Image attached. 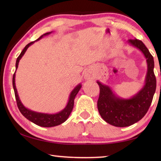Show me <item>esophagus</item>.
Returning a JSON list of instances; mask_svg holds the SVG:
<instances>
[{"mask_svg": "<svg viewBox=\"0 0 161 161\" xmlns=\"http://www.w3.org/2000/svg\"><path fill=\"white\" fill-rule=\"evenodd\" d=\"M84 78L87 80H93V79H94V75L90 70H87L86 71L85 74H84Z\"/></svg>", "mask_w": 161, "mask_h": 161, "instance_id": "1", "label": "esophagus"}]
</instances>
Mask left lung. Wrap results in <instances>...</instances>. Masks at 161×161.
<instances>
[{
    "label": "left lung",
    "mask_w": 161,
    "mask_h": 161,
    "mask_svg": "<svg viewBox=\"0 0 161 161\" xmlns=\"http://www.w3.org/2000/svg\"><path fill=\"white\" fill-rule=\"evenodd\" d=\"M128 43L138 49L146 59L147 74L143 86L129 99L117 96L107 84L97 81L100 89L97 107L102 119L116 127H126L136 123L146 115L156 89L154 60L148 48L139 40H129Z\"/></svg>",
    "instance_id": "obj_1"
}]
</instances>
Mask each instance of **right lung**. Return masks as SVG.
<instances>
[{"instance_id": "obj_1", "label": "right lung", "mask_w": 161, "mask_h": 161, "mask_svg": "<svg viewBox=\"0 0 161 161\" xmlns=\"http://www.w3.org/2000/svg\"><path fill=\"white\" fill-rule=\"evenodd\" d=\"M50 33H52V32L43 34L42 36H40L37 40H35V41H37V40H39L40 39H41L42 37H43V36H46V35H50ZM35 41L30 42L29 44L27 45L25 47H24L23 51L21 52L20 55H19L18 58H17V60H16L15 72H16V69H17L18 67V64H19V62H20V59L22 58V57L24 55V54L25 53V52L27 50H28V48L31 45L33 44ZM15 72L13 77V89H14L15 99H16V102H17L18 107L19 108V110H20V113L23 114V115L25 116L27 119H28L29 121H31V122H32V123L37 125V126H42V127L56 126H58V125H60L62 123H64V122L68 119V117L69 116L71 112H72L73 107H74V101L75 99V97L77 96L79 91L80 90L81 84H79L72 91V92H71L69 94V100H68L67 106L65 107L64 109H62V111H59V112L54 114L36 112V111H32L31 109H28V108H26L25 106L22 103L21 101L20 100V98H19L18 94L17 89H16V86H15Z\"/></svg>"}]
</instances>
